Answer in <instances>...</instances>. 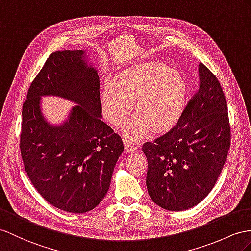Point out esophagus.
Masks as SVG:
<instances>
[{
    "label": "esophagus",
    "instance_id": "1",
    "mask_svg": "<svg viewBox=\"0 0 251 251\" xmlns=\"http://www.w3.org/2000/svg\"><path fill=\"white\" fill-rule=\"evenodd\" d=\"M124 146H125V151L128 152L134 151L137 149V143L134 142L132 140H128V139H124Z\"/></svg>",
    "mask_w": 251,
    "mask_h": 251
}]
</instances>
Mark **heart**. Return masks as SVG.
I'll use <instances>...</instances> for the list:
<instances>
[{"mask_svg": "<svg viewBox=\"0 0 251 251\" xmlns=\"http://www.w3.org/2000/svg\"><path fill=\"white\" fill-rule=\"evenodd\" d=\"M187 83L183 76L160 62L134 64L122 71L118 81L108 80L101 95L105 118L115 127L125 123L133 101L138 111L125 134L140 138L150 129L162 131L174 125L184 106Z\"/></svg>", "mask_w": 251, "mask_h": 251, "instance_id": "heart-1", "label": "heart"}]
</instances>
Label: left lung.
I'll use <instances>...</instances> for the list:
<instances>
[{"mask_svg": "<svg viewBox=\"0 0 251 251\" xmlns=\"http://www.w3.org/2000/svg\"><path fill=\"white\" fill-rule=\"evenodd\" d=\"M201 83L177 124L143 143L147 191L170 211L194 207L215 185L228 156L231 126L227 100L216 76L199 64Z\"/></svg>", "mask_w": 251, "mask_h": 251, "instance_id": "8db88e82", "label": "left lung"}]
</instances>
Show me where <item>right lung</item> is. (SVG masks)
<instances>
[{"label":"right lung","instance_id":"add662e5","mask_svg":"<svg viewBox=\"0 0 251 251\" xmlns=\"http://www.w3.org/2000/svg\"><path fill=\"white\" fill-rule=\"evenodd\" d=\"M83 50L50 54L31 81L22 107L20 151L38 193L54 207L85 213L102 201L123 141L101 121L100 78L82 59ZM58 95L79 104L60 127L49 126L40 96Z\"/></svg>","mask_w":251,"mask_h":251}]
</instances>
